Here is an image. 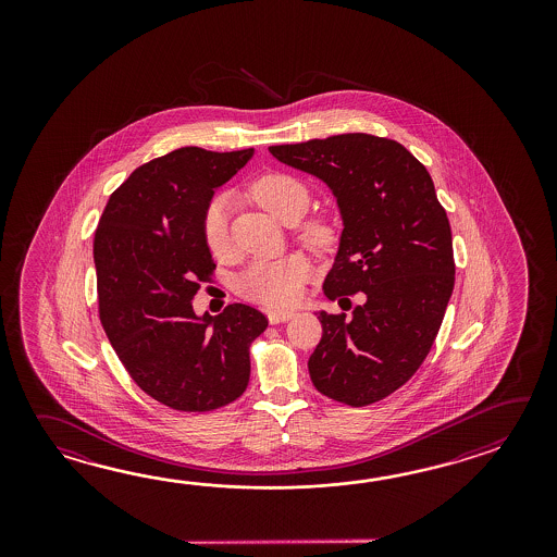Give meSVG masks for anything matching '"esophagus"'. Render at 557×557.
I'll return each mask as SVG.
<instances>
[{"label": "esophagus", "instance_id": "1", "mask_svg": "<svg viewBox=\"0 0 557 557\" xmlns=\"http://www.w3.org/2000/svg\"><path fill=\"white\" fill-rule=\"evenodd\" d=\"M267 317H269L271 324H281V322L293 319L295 312L293 310H269Z\"/></svg>", "mask_w": 557, "mask_h": 557}]
</instances>
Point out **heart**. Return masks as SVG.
I'll use <instances>...</instances> for the list:
<instances>
[{
    "instance_id": "1",
    "label": "heart",
    "mask_w": 557,
    "mask_h": 557,
    "mask_svg": "<svg viewBox=\"0 0 557 557\" xmlns=\"http://www.w3.org/2000/svg\"><path fill=\"white\" fill-rule=\"evenodd\" d=\"M252 199L283 223H296L307 213L308 189L286 173H267L250 185ZM228 213L231 197L216 195L202 213V238L214 257H225L228 250ZM298 237L310 249H326L332 243V228L324 223H307L298 228ZM310 274L307 259L288 255L276 261H259L250 264L237 278V293L255 302L269 307L293 305Z\"/></svg>"
}]
</instances>
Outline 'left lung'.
Listing matches in <instances>:
<instances>
[{
  "mask_svg": "<svg viewBox=\"0 0 557 557\" xmlns=\"http://www.w3.org/2000/svg\"><path fill=\"white\" fill-rule=\"evenodd\" d=\"M269 151L324 181L338 202L344 228L324 295L367 296L350 317L320 310L310 380L336 403H379L424 362L454 290L450 223L432 177L404 145L367 133Z\"/></svg>",
  "mask_w": 557,
  "mask_h": 557,
  "instance_id": "1",
  "label": "left lung"
}]
</instances>
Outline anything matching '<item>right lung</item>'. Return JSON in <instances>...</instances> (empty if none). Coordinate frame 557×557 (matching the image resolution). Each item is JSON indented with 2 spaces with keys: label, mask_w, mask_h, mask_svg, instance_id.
Masks as SVG:
<instances>
[{
  "label": "right lung",
  "mask_w": 557,
  "mask_h": 557,
  "mask_svg": "<svg viewBox=\"0 0 557 557\" xmlns=\"http://www.w3.org/2000/svg\"><path fill=\"white\" fill-rule=\"evenodd\" d=\"M252 153L181 147L137 166L95 231L109 343L137 386L173 410L209 412L237 400L249 384L250 343L269 326L249 305H228L214 319L190 305L214 271L202 213Z\"/></svg>",
  "instance_id": "right-lung-1"
}]
</instances>
